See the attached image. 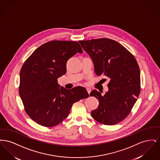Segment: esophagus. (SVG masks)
<instances>
[{
  "label": "esophagus",
  "mask_w": 160,
  "mask_h": 160,
  "mask_svg": "<svg viewBox=\"0 0 160 160\" xmlns=\"http://www.w3.org/2000/svg\"><path fill=\"white\" fill-rule=\"evenodd\" d=\"M86 90H87V91L88 92V93L90 94V93H91V89L90 88H86Z\"/></svg>",
  "instance_id": "1"
}]
</instances>
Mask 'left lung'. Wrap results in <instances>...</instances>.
<instances>
[{
	"mask_svg": "<svg viewBox=\"0 0 160 160\" xmlns=\"http://www.w3.org/2000/svg\"><path fill=\"white\" fill-rule=\"evenodd\" d=\"M89 55L97 76L110 79L104 95L97 90L91 92L99 101L92 118L101 123L112 125L121 122L131 112L140 92V72L134 56L113 39L99 38L79 41Z\"/></svg>",
	"mask_w": 160,
	"mask_h": 160,
	"instance_id": "obj_1",
	"label": "left lung"
}]
</instances>
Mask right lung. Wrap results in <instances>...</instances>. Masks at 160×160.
<instances>
[{"instance_id": "1", "label": "right lung", "mask_w": 160, "mask_h": 160, "mask_svg": "<svg viewBox=\"0 0 160 160\" xmlns=\"http://www.w3.org/2000/svg\"><path fill=\"white\" fill-rule=\"evenodd\" d=\"M83 50L76 41H52L41 45L25 61L20 73L19 94L24 110L38 124L52 127L66 119L72 104L89 97L86 89H67L58 78L67 72V62Z\"/></svg>"}]
</instances>
